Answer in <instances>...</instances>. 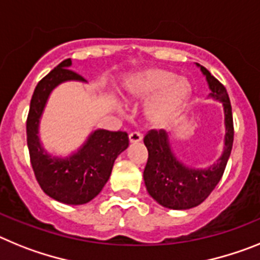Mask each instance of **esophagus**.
Masks as SVG:
<instances>
[{"mask_svg": "<svg viewBox=\"0 0 260 260\" xmlns=\"http://www.w3.org/2000/svg\"><path fill=\"white\" fill-rule=\"evenodd\" d=\"M143 140V136L139 132H132L129 135V143L131 144H137Z\"/></svg>", "mask_w": 260, "mask_h": 260, "instance_id": "obj_1", "label": "esophagus"}]
</instances>
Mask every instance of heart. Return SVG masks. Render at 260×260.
I'll return each instance as SVG.
<instances>
[{"label": "heart", "mask_w": 260, "mask_h": 260, "mask_svg": "<svg viewBox=\"0 0 260 260\" xmlns=\"http://www.w3.org/2000/svg\"><path fill=\"white\" fill-rule=\"evenodd\" d=\"M191 96V85L183 77L161 68H145L124 80L121 98L131 105L148 101L144 116L149 125L166 128L183 114Z\"/></svg>", "instance_id": "heart-1"}]
</instances>
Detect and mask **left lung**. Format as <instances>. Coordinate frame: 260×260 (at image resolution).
Here are the masks:
<instances>
[{"label":"left lung","instance_id":"obj_1","mask_svg":"<svg viewBox=\"0 0 260 260\" xmlns=\"http://www.w3.org/2000/svg\"><path fill=\"white\" fill-rule=\"evenodd\" d=\"M196 67L200 68L208 83V98L220 102L224 108V150L217 161L205 168L188 166L174 153L170 133L150 131L144 137L149 153L144 170L146 189L158 204L175 211L193 208L208 198L224 174L233 146V116L226 89L204 67Z\"/></svg>","mask_w":260,"mask_h":260}]
</instances>
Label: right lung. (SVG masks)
I'll return each mask as SVG.
<instances>
[{
    "mask_svg": "<svg viewBox=\"0 0 260 260\" xmlns=\"http://www.w3.org/2000/svg\"><path fill=\"white\" fill-rule=\"evenodd\" d=\"M68 58L49 72L35 87L27 117V145L31 165L40 187L49 198L69 205L86 204L95 198L111 175L117 155L128 148L125 132L94 129L80 148L68 155L52 154L39 136L40 120L52 91L61 83L76 81L87 83L71 71Z\"/></svg>",
    "mask_w": 260,
    "mask_h": 260,
    "instance_id": "obj_1",
    "label": "right lung"
}]
</instances>
